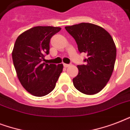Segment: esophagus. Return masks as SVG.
I'll list each match as a JSON object with an SVG mask.
<instances>
[{
  "instance_id": "34e87169",
  "label": "esophagus",
  "mask_w": 130,
  "mask_h": 130,
  "mask_svg": "<svg viewBox=\"0 0 130 130\" xmlns=\"http://www.w3.org/2000/svg\"><path fill=\"white\" fill-rule=\"evenodd\" d=\"M63 65H64V67H69V66H70V64H66V63H64V64H63Z\"/></svg>"
}]
</instances>
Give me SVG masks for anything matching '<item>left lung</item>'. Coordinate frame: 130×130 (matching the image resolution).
<instances>
[{
  "instance_id": "1",
  "label": "left lung",
  "mask_w": 130,
  "mask_h": 130,
  "mask_svg": "<svg viewBox=\"0 0 130 130\" xmlns=\"http://www.w3.org/2000/svg\"><path fill=\"white\" fill-rule=\"evenodd\" d=\"M75 39L79 53H85L86 65H77L78 75L73 79L77 90L95 94L107 85L113 73L116 59V46L111 36L104 28L92 23H81L66 26Z\"/></svg>"
}]
</instances>
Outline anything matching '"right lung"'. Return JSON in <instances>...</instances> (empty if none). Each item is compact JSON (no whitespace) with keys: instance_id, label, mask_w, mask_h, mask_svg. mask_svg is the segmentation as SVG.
<instances>
[{"instance_id":"add662e5","label":"right lung","mask_w":130,"mask_h":130,"mask_svg":"<svg viewBox=\"0 0 130 130\" xmlns=\"http://www.w3.org/2000/svg\"><path fill=\"white\" fill-rule=\"evenodd\" d=\"M61 27L36 26L17 37L12 52L13 65L23 87L31 94L41 97L52 92L63 71V64L43 63L48 55L50 40Z\"/></svg>"}]
</instances>
